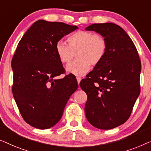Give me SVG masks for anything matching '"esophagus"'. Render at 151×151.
Here are the masks:
<instances>
[{"label":"esophagus","instance_id":"obj_1","mask_svg":"<svg viewBox=\"0 0 151 151\" xmlns=\"http://www.w3.org/2000/svg\"><path fill=\"white\" fill-rule=\"evenodd\" d=\"M76 80H77V83H78V84L79 85V83H80V82H81V77H76Z\"/></svg>","mask_w":151,"mask_h":151}]
</instances>
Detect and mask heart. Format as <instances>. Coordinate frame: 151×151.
Returning <instances> with one entry per match:
<instances>
[{
    "mask_svg": "<svg viewBox=\"0 0 151 151\" xmlns=\"http://www.w3.org/2000/svg\"><path fill=\"white\" fill-rule=\"evenodd\" d=\"M68 44L59 40L55 44V52L63 63L70 61L76 55L77 59L65 67L68 73L76 76H83L91 68L96 66L105 58L107 44L105 38L92 31H77L68 38Z\"/></svg>",
    "mask_w": 151,
    "mask_h": 151,
    "instance_id": "heart-1",
    "label": "heart"
}]
</instances>
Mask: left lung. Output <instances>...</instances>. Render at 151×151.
Here are the masks:
<instances>
[{
  "label": "left lung",
  "instance_id": "8db88e82",
  "mask_svg": "<svg viewBox=\"0 0 151 151\" xmlns=\"http://www.w3.org/2000/svg\"><path fill=\"white\" fill-rule=\"evenodd\" d=\"M85 29L99 33L107 44L103 61L80 83L88 96L87 120L98 129L116 128L128 120L139 95L138 52L128 34L117 24H93Z\"/></svg>",
  "mask_w": 151,
  "mask_h": 151
}]
</instances>
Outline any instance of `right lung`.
<instances>
[{
  "label": "right lung",
  "mask_w": 151,
  "mask_h": 151,
  "mask_svg": "<svg viewBox=\"0 0 151 151\" xmlns=\"http://www.w3.org/2000/svg\"><path fill=\"white\" fill-rule=\"evenodd\" d=\"M76 26L59 22L36 21L19 42L12 61V92L25 122L39 129L52 127L60 120L70 97L78 88L76 78L64 73L55 44Z\"/></svg>",
  "instance_id": "1"
}]
</instances>
